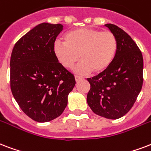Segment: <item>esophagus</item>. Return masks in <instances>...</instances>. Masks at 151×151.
Here are the masks:
<instances>
[{"label":"esophagus","instance_id":"34e87169","mask_svg":"<svg viewBox=\"0 0 151 151\" xmlns=\"http://www.w3.org/2000/svg\"><path fill=\"white\" fill-rule=\"evenodd\" d=\"M81 79H83V78H82V77H81V76H78V75L75 76V81H78L81 80Z\"/></svg>","mask_w":151,"mask_h":151}]
</instances>
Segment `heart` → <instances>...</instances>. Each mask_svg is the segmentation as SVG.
<instances>
[{"instance_id":"1","label":"heart","mask_w":151,"mask_h":151,"mask_svg":"<svg viewBox=\"0 0 151 151\" xmlns=\"http://www.w3.org/2000/svg\"><path fill=\"white\" fill-rule=\"evenodd\" d=\"M65 42L56 40L53 52L57 60L65 68H71L79 59L74 72L86 74L102 73L111 65L118 49L116 36L110 32L81 27L69 32Z\"/></svg>"}]
</instances>
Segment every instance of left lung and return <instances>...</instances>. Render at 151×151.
I'll return each instance as SVG.
<instances>
[{
	"mask_svg": "<svg viewBox=\"0 0 151 151\" xmlns=\"http://www.w3.org/2000/svg\"><path fill=\"white\" fill-rule=\"evenodd\" d=\"M105 26L116 38L117 53L106 70L87 79V103L96 115L116 119L129 111L142 89L143 58L129 35L116 25Z\"/></svg>",
	"mask_w": 151,
	"mask_h": 151,
	"instance_id": "obj_1",
	"label": "left lung"
}]
</instances>
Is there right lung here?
<instances>
[{
  "label": "right lung",
  "mask_w": 151,
  "mask_h": 151,
  "mask_svg": "<svg viewBox=\"0 0 151 151\" xmlns=\"http://www.w3.org/2000/svg\"><path fill=\"white\" fill-rule=\"evenodd\" d=\"M63 29L42 23L15 44L10 59V84L22 111L35 121L56 119L65 110L74 76L58 63L53 44Z\"/></svg>",
  "instance_id": "obj_1"
}]
</instances>
